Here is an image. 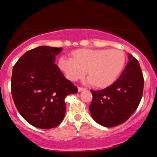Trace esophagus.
Segmentation results:
<instances>
[{"label":"esophagus","mask_w":157,"mask_h":157,"mask_svg":"<svg viewBox=\"0 0 157 157\" xmlns=\"http://www.w3.org/2000/svg\"><path fill=\"white\" fill-rule=\"evenodd\" d=\"M84 90H85V88H83V87H78V91H79V92H80V91H84Z\"/></svg>","instance_id":"34e87169"}]
</instances>
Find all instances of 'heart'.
<instances>
[{
	"label": "heart",
	"instance_id": "b5f03b06",
	"mask_svg": "<svg viewBox=\"0 0 157 157\" xmlns=\"http://www.w3.org/2000/svg\"><path fill=\"white\" fill-rule=\"evenodd\" d=\"M73 56H62L59 66L71 81L83 78L88 71L86 82L99 88L111 85L121 72L125 64V55L119 49H78Z\"/></svg>",
	"mask_w": 157,
	"mask_h": 157
}]
</instances>
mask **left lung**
<instances>
[{
	"label": "left lung",
	"instance_id": "8db88e82",
	"mask_svg": "<svg viewBox=\"0 0 157 157\" xmlns=\"http://www.w3.org/2000/svg\"><path fill=\"white\" fill-rule=\"evenodd\" d=\"M129 62L116 82L105 89L94 91L89 105L93 119L112 128L124 123L137 108L143 95L144 79L139 62L128 53Z\"/></svg>",
	"mask_w": 157,
	"mask_h": 157
}]
</instances>
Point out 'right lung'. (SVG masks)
Returning <instances> with one entry per match:
<instances>
[{"instance_id":"1","label":"right lung","mask_w":157,"mask_h":157,"mask_svg":"<svg viewBox=\"0 0 157 157\" xmlns=\"http://www.w3.org/2000/svg\"><path fill=\"white\" fill-rule=\"evenodd\" d=\"M63 48L39 46L25 52L12 72L11 93L21 115L33 126H58L66 113L65 98L78 88L54 63Z\"/></svg>"}]
</instances>
